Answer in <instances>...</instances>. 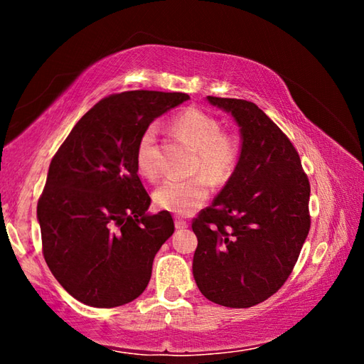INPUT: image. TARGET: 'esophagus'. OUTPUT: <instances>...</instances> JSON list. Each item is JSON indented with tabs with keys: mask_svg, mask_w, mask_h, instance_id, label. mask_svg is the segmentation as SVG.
Wrapping results in <instances>:
<instances>
[{
	"mask_svg": "<svg viewBox=\"0 0 364 364\" xmlns=\"http://www.w3.org/2000/svg\"><path fill=\"white\" fill-rule=\"evenodd\" d=\"M175 226H176V230H184V228H188V223L183 218H176Z\"/></svg>",
	"mask_w": 364,
	"mask_h": 364,
	"instance_id": "1",
	"label": "esophagus"
}]
</instances>
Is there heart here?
<instances>
[{
  "label": "heart",
  "instance_id": "heart-1",
  "mask_svg": "<svg viewBox=\"0 0 364 364\" xmlns=\"http://www.w3.org/2000/svg\"><path fill=\"white\" fill-rule=\"evenodd\" d=\"M171 127L197 151L194 171H200L213 183L230 180L241 159V143L232 134L223 133L217 117L202 109L189 107L175 117ZM136 165L141 175L147 178L159 175L156 125H149L141 133L136 144ZM208 193L210 189L204 176L189 180L168 178L156 189L154 199L165 210L191 215L204 205Z\"/></svg>",
  "mask_w": 364,
  "mask_h": 364
}]
</instances>
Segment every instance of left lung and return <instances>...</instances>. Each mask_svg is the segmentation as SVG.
Segmentation results:
<instances>
[{
	"label": "left lung",
	"mask_w": 364,
	"mask_h": 364,
	"mask_svg": "<svg viewBox=\"0 0 364 364\" xmlns=\"http://www.w3.org/2000/svg\"><path fill=\"white\" fill-rule=\"evenodd\" d=\"M241 128V159L193 220L196 284L213 304L249 308L276 294L310 231V181L299 152L254 102L207 96Z\"/></svg>",
	"instance_id": "left-lung-1"
}]
</instances>
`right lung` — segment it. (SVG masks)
I'll use <instances>...</instances> for the list:
<instances>
[{
    "label": "right lung",
    "instance_id": "obj_1",
    "mask_svg": "<svg viewBox=\"0 0 364 364\" xmlns=\"http://www.w3.org/2000/svg\"><path fill=\"white\" fill-rule=\"evenodd\" d=\"M186 93L125 91L90 109L49 164L36 207L43 255L73 299L96 308L133 301L149 284L154 257L173 234L170 212L147 213L136 144Z\"/></svg>",
    "mask_w": 364,
    "mask_h": 364
}]
</instances>
